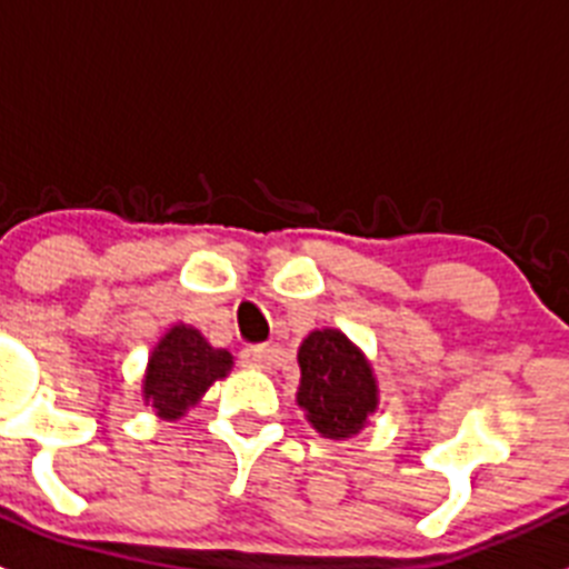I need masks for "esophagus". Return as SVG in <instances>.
I'll return each mask as SVG.
<instances>
[{
    "label": "esophagus",
    "instance_id": "obj_1",
    "mask_svg": "<svg viewBox=\"0 0 569 569\" xmlns=\"http://www.w3.org/2000/svg\"><path fill=\"white\" fill-rule=\"evenodd\" d=\"M276 356V347L270 345H248L241 350V365L244 367H268Z\"/></svg>",
    "mask_w": 569,
    "mask_h": 569
}]
</instances>
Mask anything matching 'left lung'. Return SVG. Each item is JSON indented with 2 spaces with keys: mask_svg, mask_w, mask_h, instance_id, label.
I'll return each mask as SVG.
<instances>
[{
  "mask_svg": "<svg viewBox=\"0 0 569 569\" xmlns=\"http://www.w3.org/2000/svg\"><path fill=\"white\" fill-rule=\"evenodd\" d=\"M296 405L325 439H353L379 410V379L359 345L339 328L310 330L299 345Z\"/></svg>",
  "mask_w": 569,
  "mask_h": 569,
  "instance_id": "1",
  "label": "left lung"
}]
</instances>
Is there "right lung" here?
Wrapping results in <instances>:
<instances>
[{"label":"right lung","instance_id":"1","mask_svg":"<svg viewBox=\"0 0 569 569\" xmlns=\"http://www.w3.org/2000/svg\"><path fill=\"white\" fill-rule=\"evenodd\" d=\"M233 370V353L213 347L193 325L176 321L153 345L142 376V401L164 421L182 419L210 385Z\"/></svg>","mask_w":569,"mask_h":569}]
</instances>
